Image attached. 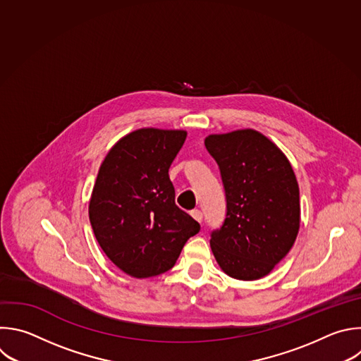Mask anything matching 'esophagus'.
Here are the masks:
<instances>
[{
  "mask_svg": "<svg viewBox=\"0 0 361 361\" xmlns=\"http://www.w3.org/2000/svg\"><path fill=\"white\" fill-rule=\"evenodd\" d=\"M191 215H192V218H194L195 221H198V222L202 221V212H201L200 209H192V211H191Z\"/></svg>",
  "mask_w": 361,
  "mask_h": 361,
  "instance_id": "esophagus-1",
  "label": "esophagus"
}]
</instances>
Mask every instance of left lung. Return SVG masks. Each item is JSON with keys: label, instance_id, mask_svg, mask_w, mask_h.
I'll use <instances>...</instances> for the list:
<instances>
[{"label": "left lung", "instance_id": "8db88e82", "mask_svg": "<svg viewBox=\"0 0 361 361\" xmlns=\"http://www.w3.org/2000/svg\"><path fill=\"white\" fill-rule=\"evenodd\" d=\"M205 147L219 167L226 215L211 232V250L231 278L267 276L290 251L300 225L299 185L279 147L244 129L209 135Z\"/></svg>", "mask_w": 361, "mask_h": 361}]
</instances>
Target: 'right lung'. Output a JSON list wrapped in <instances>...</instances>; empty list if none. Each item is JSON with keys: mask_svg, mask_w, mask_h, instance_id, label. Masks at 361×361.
<instances>
[{"mask_svg": "<svg viewBox=\"0 0 361 361\" xmlns=\"http://www.w3.org/2000/svg\"><path fill=\"white\" fill-rule=\"evenodd\" d=\"M184 130L139 129L104 157L89 201V219L107 258L133 278L171 269L200 224L176 205L169 169Z\"/></svg>", "mask_w": 361, "mask_h": 361, "instance_id": "add662e5", "label": "right lung"}]
</instances>
